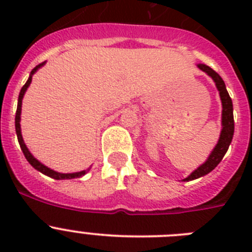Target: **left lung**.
I'll list each match as a JSON object with an SVG mask.
<instances>
[{
	"label": "left lung",
	"mask_w": 252,
	"mask_h": 252,
	"mask_svg": "<svg viewBox=\"0 0 252 252\" xmlns=\"http://www.w3.org/2000/svg\"><path fill=\"white\" fill-rule=\"evenodd\" d=\"M198 68L202 69L203 72H206L207 74L211 75L212 79L215 81L216 86H217V90L220 91V95H221L222 101V132L220 140H218V144L216 145V148L213 149L212 154L209 155L208 160L204 162L203 165H201L197 170H194L192 174L189 175L188 178H186L184 180H193L197 179V178H201L203 175L208 174L216 166L221 162V160L223 159L224 154L228 150V146H230L231 141H232L233 137V131H235V122H233V108H232V99H231L230 94L227 92L226 86H224V82L218 73H216L212 68H209L206 64H199Z\"/></svg>",
	"instance_id": "left-lung-1"
}]
</instances>
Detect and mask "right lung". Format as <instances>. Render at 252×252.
Here are the masks:
<instances>
[{"mask_svg": "<svg viewBox=\"0 0 252 252\" xmlns=\"http://www.w3.org/2000/svg\"><path fill=\"white\" fill-rule=\"evenodd\" d=\"M44 63L39 64V65L35 66L32 70H31V74L30 77H29L28 82H26L25 84H24V87L21 88V92H20L19 94V102H17V110H16V117H15V127H16V133H17V140H19V144H20V148H21L22 153H24V155H25L26 160H28L29 162H30L31 165L34 166L36 170L41 171L43 174L48 175V177L50 178H54V179H73V178H79L82 177V175H84L87 173V171L90 170V169H87V170H83V171H79V173H72V174H62V173H57V171L51 170V169L46 168L45 165H43L41 162L37 161L36 159H35L32 155L30 154V151L28 150V148H26L25 142H24V140H22V136H21V128H20V115H21V104H22V97H24V94H25L26 90H28V87L30 86L31 83V78H32V74H34L35 72L37 70V68H40V66L43 65Z\"/></svg>", "mask_w": 252, "mask_h": 252, "instance_id": "obj_1", "label": "right lung"}]
</instances>
